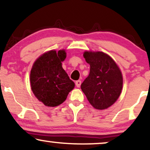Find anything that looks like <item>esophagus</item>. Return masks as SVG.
Masks as SVG:
<instances>
[{"mask_svg":"<svg viewBox=\"0 0 150 150\" xmlns=\"http://www.w3.org/2000/svg\"><path fill=\"white\" fill-rule=\"evenodd\" d=\"M81 81L80 80H77L75 82V84H76V86L77 87H80V85H81Z\"/></svg>","mask_w":150,"mask_h":150,"instance_id":"1","label":"esophagus"}]
</instances>
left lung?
<instances>
[{
    "label": "left lung",
    "instance_id": "1",
    "mask_svg": "<svg viewBox=\"0 0 150 150\" xmlns=\"http://www.w3.org/2000/svg\"><path fill=\"white\" fill-rule=\"evenodd\" d=\"M84 57L90 65V72L81 89L93 108L106 109L115 103L122 92V73L114 60L103 52H85Z\"/></svg>",
    "mask_w": 150,
    "mask_h": 150
}]
</instances>
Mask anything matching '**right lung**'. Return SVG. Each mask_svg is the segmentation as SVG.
<instances>
[{"instance_id":"obj_1","label":"right lung","mask_w":150,"mask_h":150,"mask_svg":"<svg viewBox=\"0 0 150 150\" xmlns=\"http://www.w3.org/2000/svg\"><path fill=\"white\" fill-rule=\"evenodd\" d=\"M66 57L64 50H52L43 54L34 63L30 71L31 89L40 101L48 107L64 103L75 83L62 68Z\"/></svg>"}]
</instances>
